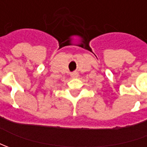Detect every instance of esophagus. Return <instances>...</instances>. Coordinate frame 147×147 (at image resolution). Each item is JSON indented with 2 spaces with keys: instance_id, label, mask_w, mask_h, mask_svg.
Here are the masks:
<instances>
[{
  "instance_id": "obj_1",
  "label": "esophagus",
  "mask_w": 147,
  "mask_h": 147,
  "mask_svg": "<svg viewBox=\"0 0 147 147\" xmlns=\"http://www.w3.org/2000/svg\"><path fill=\"white\" fill-rule=\"evenodd\" d=\"M70 76L73 78H76L78 77V74L77 73V72H73V73H71L70 74Z\"/></svg>"
}]
</instances>
